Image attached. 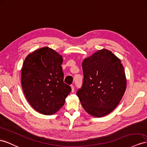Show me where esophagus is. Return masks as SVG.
Segmentation results:
<instances>
[{"mask_svg": "<svg viewBox=\"0 0 147 147\" xmlns=\"http://www.w3.org/2000/svg\"><path fill=\"white\" fill-rule=\"evenodd\" d=\"M71 92H73L74 91V86L73 85L71 86Z\"/></svg>", "mask_w": 147, "mask_h": 147, "instance_id": "34e87169", "label": "esophagus"}]
</instances>
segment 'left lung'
<instances>
[{
    "label": "left lung",
    "mask_w": 147,
    "mask_h": 147,
    "mask_svg": "<svg viewBox=\"0 0 147 147\" xmlns=\"http://www.w3.org/2000/svg\"><path fill=\"white\" fill-rule=\"evenodd\" d=\"M84 80L76 94L89 115L101 117L118 106L125 91L123 66L112 51L102 49L85 58L82 63Z\"/></svg>",
    "instance_id": "obj_1"
}]
</instances>
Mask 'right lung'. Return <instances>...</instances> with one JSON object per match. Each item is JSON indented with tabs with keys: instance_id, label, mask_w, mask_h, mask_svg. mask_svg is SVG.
I'll use <instances>...</instances> for the list:
<instances>
[{
	"instance_id": "add662e5",
	"label": "right lung",
	"mask_w": 147,
	"mask_h": 147,
	"mask_svg": "<svg viewBox=\"0 0 147 147\" xmlns=\"http://www.w3.org/2000/svg\"><path fill=\"white\" fill-rule=\"evenodd\" d=\"M61 55L49 47L40 48L27 55L21 73L26 99L38 112L52 115L65 104L70 86L64 83Z\"/></svg>"
}]
</instances>
